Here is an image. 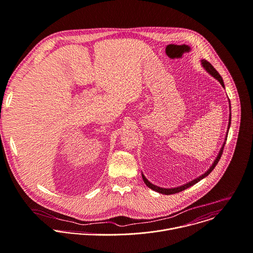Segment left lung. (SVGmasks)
Masks as SVG:
<instances>
[{"mask_svg":"<svg viewBox=\"0 0 253 253\" xmlns=\"http://www.w3.org/2000/svg\"><path fill=\"white\" fill-rule=\"evenodd\" d=\"M202 64H203V66H204V68L205 70L208 72L212 77H214L220 84H221V85L223 86V87H225V85H224V82H223V79L221 78V76L219 75V73L215 70V68L213 67V65L209 62V61H207L206 59H202ZM230 102V101H229ZM230 124H231V113H230V115H229V124H228V130H229V128H230ZM228 133V132H227ZM226 138H227V136L225 137V140H226ZM224 146H225V142H224V144H223V146H222V148L220 149V152H219V154H218V156L216 157V159H215V162L213 163V165H212V167L207 170L204 174H202V175H200L199 177H197V178H195V179H193V180H191V181H189L188 183H186V185H183V186H180V187H177V188H171V189H165V188H160V187H157V186H154L153 183H151L144 175H143V173H142V178H143V180H144V182L146 183V186L148 187V188H150L151 190H153V191H155V192H157V193H160V194H165V195H172V194H176V193H179V192H181V191H185L186 189H188V188H190V187H192V186H194L195 183H197L198 181H200L201 179H203L204 177H206L207 175H209L210 173H211V171L215 169V167L217 166V164L219 163V160H220V158H221V155H222V153H223V150H224Z\"/></svg>","mask_w":253,"mask_h":253,"instance_id":"left-lung-1","label":"left lung"}]
</instances>
